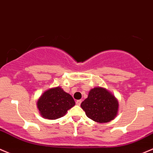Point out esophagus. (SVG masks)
<instances>
[{
    "label": "esophagus",
    "instance_id": "34e87169",
    "mask_svg": "<svg viewBox=\"0 0 153 153\" xmlns=\"http://www.w3.org/2000/svg\"><path fill=\"white\" fill-rule=\"evenodd\" d=\"M81 102H82V100H78L76 101V104L77 105H81Z\"/></svg>",
    "mask_w": 153,
    "mask_h": 153
}]
</instances>
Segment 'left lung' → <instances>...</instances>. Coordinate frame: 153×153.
<instances>
[{
	"label": "left lung",
	"instance_id": "left-lung-1",
	"mask_svg": "<svg viewBox=\"0 0 153 153\" xmlns=\"http://www.w3.org/2000/svg\"><path fill=\"white\" fill-rule=\"evenodd\" d=\"M88 118L98 123H107L117 115L118 103L112 94L102 87H95L81 103Z\"/></svg>",
	"mask_w": 153,
	"mask_h": 153
}]
</instances>
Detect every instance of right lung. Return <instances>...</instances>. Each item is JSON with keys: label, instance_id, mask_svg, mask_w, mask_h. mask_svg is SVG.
<instances>
[{"label": "right lung", "instance_id": "right-lung-1", "mask_svg": "<svg viewBox=\"0 0 153 153\" xmlns=\"http://www.w3.org/2000/svg\"><path fill=\"white\" fill-rule=\"evenodd\" d=\"M74 105L71 95L59 87L45 92L37 101V108L41 116L51 120L62 117Z\"/></svg>", "mask_w": 153, "mask_h": 153}]
</instances>
